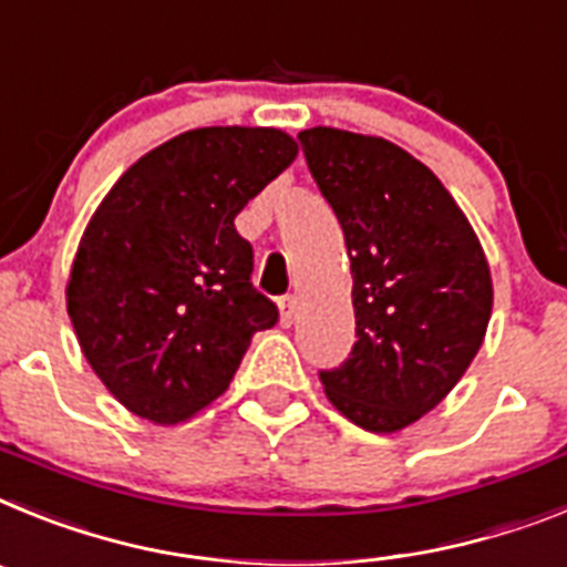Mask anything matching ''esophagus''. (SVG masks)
Wrapping results in <instances>:
<instances>
[{
	"label": "esophagus",
	"instance_id": "esophagus-1",
	"mask_svg": "<svg viewBox=\"0 0 567 567\" xmlns=\"http://www.w3.org/2000/svg\"><path fill=\"white\" fill-rule=\"evenodd\" d=\"M293 319H297V297H282L279 299V322L290 328Z\"/></svg>",
	"mask_w": 567,
	"mask_h": 567
}]
</instances>
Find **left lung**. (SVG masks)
Returning a JSON list of instances; mask_svg holds the SVG:
<instances>
[{"label": "left lung", "mask_w": 567, "mask_h": 567, "mask_svg": "<svg viewBox=\"0 0 567 567\" xmlns=\"http://www.w3.org/2000/svg\"><path fill=\"white\" fill-rule=\"evenodd\" d=\"M351 256L357 342L322 371L331 405L371 433L433 411L474 362L494 285L474 228L431 167L382 136L299 134Z\"/></svg>", "instance_id": "obj_1"}]
</instances>
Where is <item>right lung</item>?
<instances>
[{
  "mask_svg": "<svg viewBox=\"0 0 567 567\" xmlns=\"http://www.w3.org/2000/svg\"><path fill=\"white\" fill-rule=\"evenodd\" d=\"M279 127H196L147 151L107 190L68 279V317L102 385L179 425L228 391L277 305L250 285L236 214L297 159Z\"/></svg>",
  "mask_w": 567,
  "mask_h": 567,
  "instance_id": "obj_1",
  "label": "right lung"
}]
</instances>
